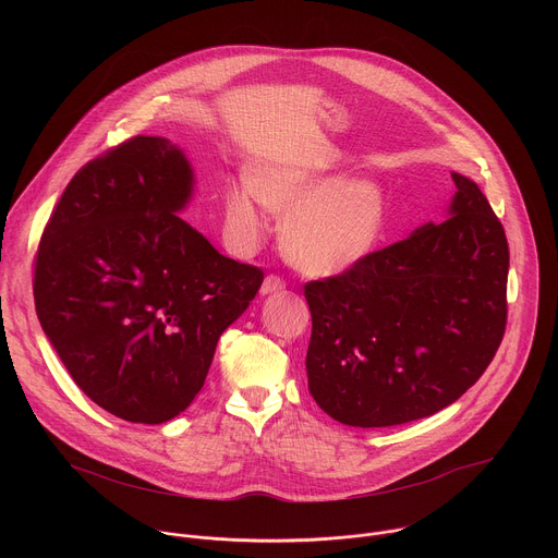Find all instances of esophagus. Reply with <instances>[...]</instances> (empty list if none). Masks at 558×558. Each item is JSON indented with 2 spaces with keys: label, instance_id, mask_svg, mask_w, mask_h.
Returning <instances> with one entry per match:
<instances>
[{
  "label": "esophagus",
  "instance_id": "1",
  "mask_svg": "<svg viewBox=\"0 0 558 558\" xmlns=\"http://www.w3.org/2000/svg\"><path fill=\"white\" fill-rule=\"evenodd\" d=\"M284 289V280L280 278V276H267L265 278V282H263V287H260V293L263 295H269V293H278V291H282Z\"/></svg>",
  "mask_w": 558,
  "mask_h": 558
}]
</instances>
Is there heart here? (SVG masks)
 <instances>
[{"label":"heart","mask_w":558,"mask_h":558,"mask_svg":"<svg viewBox=\"0 0 558 558\" xmlns=\"http://www.w3.org/2000/svg\"><path fill=\"white\" fill-rule=\"evenodd\" d=\"M269 208L284 214L282 250L291 265L317 278L357 267L381 238L388 203L371 179H342L300 163H263L250 183L222 192V231L233 252H252L269 231Z\"/></svg>","instance_id":"1"}]
</instances>
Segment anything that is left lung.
Returning a JSON list of instances; mask_svg holds the SVG:
<instances>
[{
  "instance_id": "8db88e82",
  "label": "left lung",
  "mask_w": 558,
  "mask_h": 558,
  "mask_svg": "<svg viewBox=\"0 0 558 558\" xmlns=\"http://www.w3.org/2000/svg\"><path fill=\"white\" fill-rule=\"evenodd\" d=\"M448 218L306 282L308 390L347 426L384 428L450 407L506 331V231L474 181L452 172Z\"/></svg>"
}]
</instances>
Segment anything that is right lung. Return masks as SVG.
I'll return each mask as SVG.
<instances>
[{"instance_id":"1","label":"right lung","mask_w":558,"mask_h":558,"mask_svg":"<svg viewBox=\"0 0 558 558\" xmlns=\"http://www.w3.org/2000/svg\"><path fill=\"white\" fill-rule=\"evenodd\" d=\"M192 194L185 151L134 136L72 177L41 235V329L74 384L125 422L163 424L194 402L265 278L179 216Z\"/></svg>"}]
</instances>
